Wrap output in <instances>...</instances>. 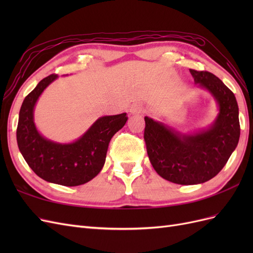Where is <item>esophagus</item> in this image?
I'll return each instance as SVG.
<instances>
[{"mask_svg": "<svg viewBox=\"0 0 253 253\" xmlns=\"http://www.w3.org/2000/svg\"><path fill=\"white\" fill-rule=\"evenodd\" d=\"M142 111H143V108L139 103H135L131 106V108H129V113L132 115H139L142 113Z\"/></svg>", "mask_w": 253, "mask_h": 253, "instance_id": "esophagus-1", "label": "esophagus"}]
</instances>
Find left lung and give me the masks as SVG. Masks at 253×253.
I'll return each mask as SVG.
<instances>
[{
  "instance_id": "left-lung-1",
  "label": "left lung",
  "mask_w": 253,
  "mask_h": 253,
  "mask_svg": "<svg viewBox=\"0 0 253 253\" xmlns=\"http://www.w3.org/2000/svg\"><path fill=\"white\" fill-rule=\"evenodd\" d=\"M194 83L212 96L217 115L200 131L181 133L177 128L144 117V140L150 162L163 178L178 185L210 180L223 169L240 139L239 105L234 94L209 72L190 70Z\"/></svg>"
}]
</instances>
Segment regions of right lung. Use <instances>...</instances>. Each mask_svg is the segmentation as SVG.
I'll return each mask as SVG.
<instances>
[{
    "label": "right lung",
    "mask_w": 253,
    "mask_h": 253,
    "mask_svg": "<svg viewBox=\"0 0 253 253\" xmlns=\"http://www.w3.org/2000/svg\"><path fill=\"white\" fill-rule=\"evenodd\" d=\"M57 79V75L44 78L25 97L19 114L18 147L30 169L42 179L66 187L80 186L102 170L110 140L125 126L127 117L126 113L99 117L72 142L47 139L38 131L34 112L43 91Z\"/></svg>",
    "instance_id": "obj_1"
}]
</instances>
